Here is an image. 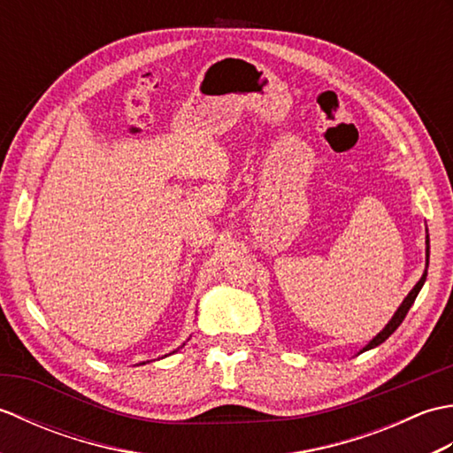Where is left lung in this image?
I'll return each mask as SVG.
<instances>
[{
    "label": "left lung",
    "instance_id": "8db88e82",
    "mask_svg": "<svg viewBox=\"0 0 453 453\" xmlns=\"http://www.w3.org/2000/svg\"><path fill=\"white\" fill-rule=\"evenodd\" d=\"M428 258H430V239H428V229H426V268H425V273H422V276H420V280L415 284V288H412V290L407 294V297L405 300H403V303L397 307V311L393 313V317L389 319V323L383 326V329L373 336V339L364 346V349L360 350V352H365V350H372V349H375V346H380L381 342H386L389 336L397 331V326L403 323V319H405V315L409 313V310H411V305L415 303V300H417V296H418V292L422 290V286H425V282H426V274H428ZM358 352V354H360Z\"/></svg>",
    "mask_w": 453,
    "mask_h": 453
}]
</instances>
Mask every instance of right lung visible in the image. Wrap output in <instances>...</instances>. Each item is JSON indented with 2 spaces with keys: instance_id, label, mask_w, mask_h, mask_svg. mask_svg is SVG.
<instances>
[{
  "instance_id": "obj_1",
  "label": "right lung",
  "mask_w": 453,
  "mask_h": 453,
  "mask_svg": "<svg viewBox=\"0 0 453 453\" xmlns=\"http://www.w3.org/2000/svg\"><path fill=\"white\" fill-rule=\"evenodd\" d=\"M173 352H177V350H173ZM142 364H146V362H142Z\"/></svg>"
}]
</instances>
